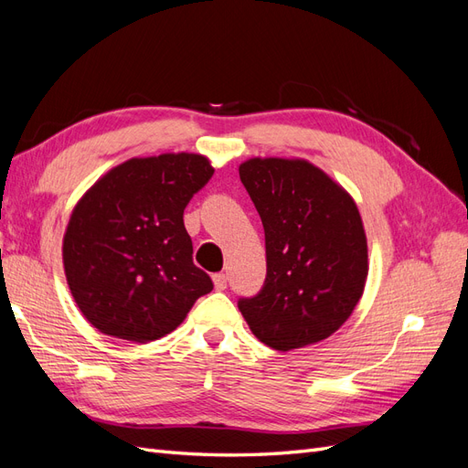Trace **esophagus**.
Instances as JSON below:
<instances>
[{
    "instance_id": "obj_1",
    "label": "esophagus",
    "mask_w": 468,
    "mask_h": 468,
    "mask_svg": "<svg viewBox=\"0 0 468 468\" xmlns=\"http://www.w3.org/2000/svg\"><path fill=\"white\" fill-rule=\"evenodd\" d=\"M212 282H215L217 291H224L226 285H229V279H226L224 273H215V275H212Z\"/></svg>"
}]
</instances>
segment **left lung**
<instances>
[{
  "mask_svg": "<svg viewBox=\"0 0 468 468\" xmlns=\"http://www.w3.org/2000/svg\"><path fill=\"white\" fill-rule=\"evenodd\" d=\"M239 179L265 230L263 287L238 308L277 351L330 337L357 306L369 263L357 205L304 160L251 158Z\"/></svg>",
  "mask_w": 468,
  "mask_h": 468,
  "instance_id": "8db88e82",
  "label": "left lung"
}]
</instances>
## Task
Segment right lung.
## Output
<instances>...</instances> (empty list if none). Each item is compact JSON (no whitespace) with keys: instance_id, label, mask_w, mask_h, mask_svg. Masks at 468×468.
Masks as SVG:
<instances>
[{"instance_id":"obj_1","label":"right lung","mask_w":468,"mask_h":468,"mask_svg":"<svg viewBox=\"0 0 468 468\" xmlns=\"http://www.w3.org/2000/svg\"><path fill=\"white\" fill-rule=\"evenodd\" d=\"M215 174L199 154L133 158L81 197L64 236V271L99 332L146 344L174 332L212 281L193 263L183 224Z\"/></svg>"}]
</instances>
